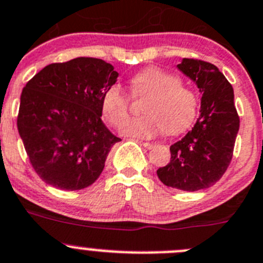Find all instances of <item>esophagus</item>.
Wrapping results in <instances>:
<instances>
[{
  "instance_id": "1",
  "label": "esophagus",
  "mask_w": 263,
  "mask_h": 263,
  "mask_svg": "<svg viewBox=\"0 0 263 263\" xmlns=\"http://www.w3.org/2000/svg\"><path fill=\"white\" fill-rule=\"evenodd\" d=\"M142 146L146 147V148H148V149H151L155 147V143H152V142H142Z\"/></svg>"
}]
</instances>
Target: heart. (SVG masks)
Returning <instances> with one entry per match:
<instances>
[{"mask_svg": "<svg viewBox=\"0 0 263 263\" xmlns=\"http://www.w3.org/2000/svg\"><path fill=\"white\" fill-rule=\"evenodd\" d=\"M134 96L147 94L143 104L146 115L125 121L121 133L133 138H152L165 130L179 134L194 121L197 111V97L191 89L181 85L176 74L157 67H148L130 79ZM102 111L109 124H121L129 112V97L120 85H112L102 97Z\"/></svg>", "mask_w": 263, "mask_h": 263, "instance_id": "1", "label": "heart"}]
</instances>
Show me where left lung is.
<instances>
[{
    "label": "left lung",
    "mask_w": 263,
    "mask_h": 263,
    "mask_svg": "<svg viewBox=\"0 0 263 263\" xmlns=\"http://www.w3.org/2000/svg\"><path fill=\"white\" fill-rule=\"evenodd\" d=\"M177 68L196 84L200 116L189 133L171 146V162L157 169L167 187L199 191L219 181L232 159L239 132L234 89L216 66L197 59H182Z\"/></svg>",
    "instance_id": "obj_1"
}]
</instances>
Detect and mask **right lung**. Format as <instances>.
<instances>
[{
	"label": "right lung",
	"instance_id": "1",
	"mask_svg": "<svg viewBox=\"0 0 263 263\" xmlns=\"http://www.w3.org/2000/svg\"><path fill=\"white\" fill-rule=\"evenodd\" d=\"M114 66L97 58L49 64L24 86L17 130L45 183L74 191L89 187L121 141L102 121V97L116 84Z\"/></svg>",
	"mask_w": 263,
	"mask_h": 263
}]
</instances>
